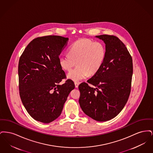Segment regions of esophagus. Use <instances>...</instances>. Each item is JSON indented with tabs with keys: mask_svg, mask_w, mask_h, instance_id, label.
<instances>
[{
	"mask_svg": "<svg viewBox=\"0 0 153 153\" xmlns=\"http://www.w3.org/2000/svg\"><path fill=\"white\" fill-rule=\"evenodd\" d=\"M74 85H75V87L78 88L79 85V83L77 82H74Z\"/></svg>",
	"mask_w": 153,
	"mask_h": 153,
	"instance_id": "34e87169",
	"label": "esophagus"
}]
</instances>
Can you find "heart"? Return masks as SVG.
I'll use <instances>...</instances> for the list:
<instances>
[{"label": "heart", "mask_w": 153, "mask_h": 153, "mask_svg": "<svg viewBox=\"0 0 153 153\" xmlns=\"http://www.w3.org/2000/svg\"><path fill=\"white\" fill-rule=\"evenodd\" d=\"M106 56L105 46L87 38H81L73 43L69 54L61 55L59 63L65 71H69L77 63V66L68 74L70 79L78 81L84 79L88 73H97L101 68Z\"/></svg>", "instance_id": "1"}]
</instances>
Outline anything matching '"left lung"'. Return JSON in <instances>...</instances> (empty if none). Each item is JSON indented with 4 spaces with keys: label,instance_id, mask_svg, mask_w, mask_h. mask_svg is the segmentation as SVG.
Here are the masks:
<instances>
[{
    "label": "left lung",
    "instance_id": "1",
    "mask_svg": "<svg viewBox=\"0 0 153 153\" xmlns=\"http://www.w3.org/2000/svg\"><path fill=\"white\" fill-rule=\"evenodd\" d=\"M105 44L106 56L99 71L81 83L79 103L83 112L95 120L105 122L123 109L131 92L132 59L123 42L110 35L96 36ZM88 83L93 85L94 88Z\"/></svg>",
    "mask_w": 153,
    "mask_h": 153
}]
</instances>
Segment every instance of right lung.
Masks as SVG:
<instances>
[{"mask_svg":"<svg viewBox=\"0 0 153 153\" xmlns=\"http://www.w3.org/2000/svg\"><path fill=\"white\" fill-rule=\"evenodd\" d=\"M69 39L59 36L37 37L26 46L18 64L19 91L25 108L34 119L49 123L61 114L74 82L66 79L59 56Z\"/></svg>","mask_w":153,"mask_h":153,"instance_id":"obj_1","label":"right lung"}]
</instances>
